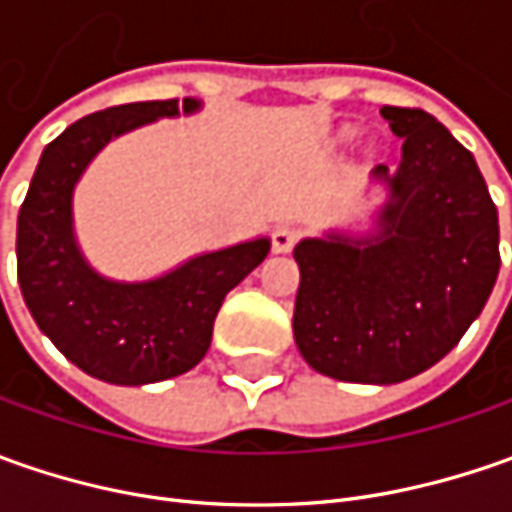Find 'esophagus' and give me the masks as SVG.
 Instances as JSON below:
<instances>
[{"instance_id":"obj_1","label":"esophagus","mask_w":512,"mask_h":512,"mask_svg":"<svg viewBox=\"0 0 512 512\" xmlns=\"http://www.w3.org/2000/svg\"><path fill=\"white\" fill-rule=\"evenodd\" d=\"M299 236H302V227L299 225H279L273 230V250L276 253L293 250V245L299 242Z\"/></svg>"}]
</instances>
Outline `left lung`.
I'll list each match as a JSON object with an SVG mask.
<instances>
[{
	"label": "left lung",
	"mask_w": 512,
	"mask_h": 512,
	"mask_svg": "<svg viewBox=\"0 0 512 512\" xmlns=\"http://www.w3.org/2000/svg\"><path fill=\"white\" fill-rule=\"evenodd\" d=\"M382 116L402 139L390 196L364 239H302L293 336L322 376L396 384L442 362L499 276V213L473 153L419 108Z\"/></svg>",
	"instance_id": "8db88e82"
}]
</instances>
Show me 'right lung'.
Wrapping results in <instances>:
<instances>
[{"mask_svg":"<svg viewBox=\"0 0 512 512\" xmlns=\"http://www.w3.org/2000/svg\"><path fill=\"white\" fill-rule=\"evenodd\" d=\"M196 99L99 110L56 136L30 179L16 222V273L33 322L65 359L108 384H153L205 359L225 296L265 262L270 239L213 250L148 282L105 279L73 236V187L110 139L162 116L196 113Z\"/></svg>","mask_w":512,"mask_h":512,"instance_id":"obj_1","label":"right lung"}]
</instances>
